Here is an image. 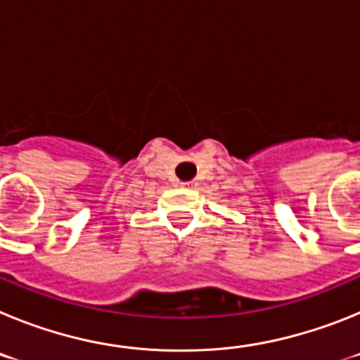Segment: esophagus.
Returning <instances> with one entry per match:
<instances>
[{
    "label": "esophagus",
    "instance_id": "esophagus-1",
    "mask_svg": "<svg viewBox=\"0 0 360 360\" xmlns=\"http://www.w3.org/2000/svg\"><path fill=\"white\" fill-rule=\"evenodd\" d=\"M182 186L184 187H191V189H195V187H198V180H191V182H184Z\"/></svg>",
    "mask_w": 360,
    "mask_h": 360
}]
</instances>
